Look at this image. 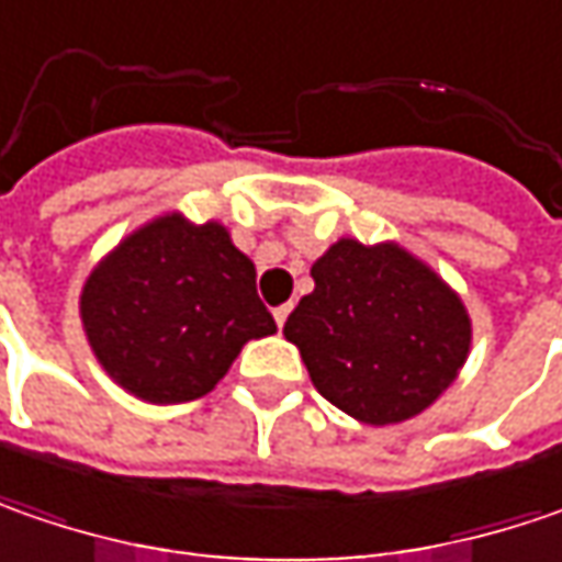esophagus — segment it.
<instances>
[{
  "label": "esophagus",
  "mask_w": 562,
  "mask_h": 562,
  "mask_svg": "<svg viewBox=\"0 0 562 562\" xmlns=\"http://www.w3.org/2000/svg\"><path fill=\"white\" fill-rule=\"evenodd\" d=\"M289 311H292V305H282L273 311V321H277V327L282 329V324H285V317H289Z\"/></svg>",
  "instance_id": "obj_1"
}]
</instances>
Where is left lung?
<instances>
[{
  "label": "left lung",
  "mask_w": 562,
  "mask_h": 562,
  "mask_svg": "<svg viewBox=\"0 0 562 562\" xmlns=\"http://www.w3.org/2000/svg\"><path fill=\"white\" fill-rule=\"evenodd\" d=\"M314 292L285 321L311 383L361 425L434 405L472 352L462 295L400 241L339 238L311 267Z\"/></svg>",
  "instance_id": "obj_1"
}]
</instances>
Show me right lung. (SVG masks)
I'll list each match as a JSON object with an SVG mask.
<instances>
[{
    "instance_id": "1",
    "label": "right lung",
    "mask_w": 562,
    "mask_h": 562,
    "mask_svg": "<svg viewBox=\"0 0 562 562\" xmlns=\"http://www.w3.org/2000/svg\"><path fill=\"white\" fill-rule=\"evenodd\" d=\"M78 314L90 352L125 393L191 403L226 378L245 342L277 333L251 257L223 223L159 213L97 260Z\"/></svg>"
}]
</instances>
